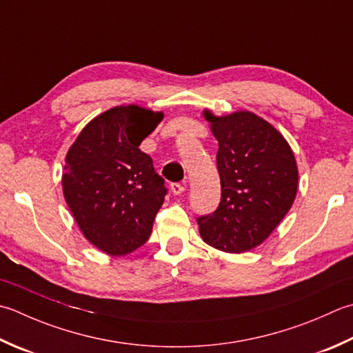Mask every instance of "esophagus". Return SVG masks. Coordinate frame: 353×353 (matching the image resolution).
I'll return each instance as SVG.
<instances>
[{"label":"esophagus","mask_w":353,"mask_h":353,"mask_svg":"<svg viewBox=\"0 0 353 353\" xmlns=\"http://www.w3.org/2000/svg\"><path fill=\"white\" fill-rule=\"evenodd\" d=\"M185 191V183H171V192L174 196H181Z\"/></svg>","instance_id":"esophagus-1"}]
</instances>
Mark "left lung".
I'll list each match as a JSON object with an SVG mask.
<instances>
[{
  "label": "left lung",
  "mask_w": 353,
  "mask_h": 353,
  "mask_svg": "<svg viewBox=\"0 0 353 353\" xmlns=\"http://www.w3.org/2000/svg\"><path fill=\"white\" fill-rule=\"evenodd\" d=\"M203 117L219 141L222 200L212 214L199 217L200 237L223 252L251 251L294 203L299 190L294 151L277 128L248 110L216 116L205 108Z\"/></svg>",
  "instance_id": "obj_1"
}]
</instances>
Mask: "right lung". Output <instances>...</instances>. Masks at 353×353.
Instances as JSON below:
<instances>
[{
	"instance_id": "right-lung-1",
	"label": "right lung",
	"mask_w": 353,
	"mask_h": 353,
	"mask_svg": "<svg viewBox=\"0 0 353 353\" xmlns=\"http://www.w3.org/2000/svg\"><path fill=\"white\" fill-rule=\"evenodd\" d=\"M163 119L136 103L93 117L65 154L62 192L90 243L113 257L148 240L167 188L141 142Z\"/></svg>"
}]
</instances>
